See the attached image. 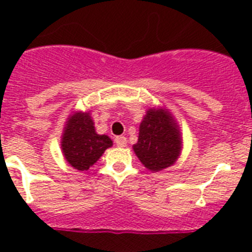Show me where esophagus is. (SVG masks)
Here are the masks:
<instances>
[{
	"instance_id": "esophagus-1",
	"label": "esophagus",
	"mask_w": 252,
	"mask_h": 252,
	"mask_svg": "<svg viewBox=\"0 0 252 252\" xmlns=\"http://www.w3.org/2000/svg\"><path fill=\"white\" fill-rule=\"evenodd\" d=\"M115 142H116V145L119 146V148H125L126 144H127V140H126V137L125 136H117L115 139Z\"/></svg>"
}]
</instances>
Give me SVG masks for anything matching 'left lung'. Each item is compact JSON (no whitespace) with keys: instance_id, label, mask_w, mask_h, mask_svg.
<instances>
[{"instance_id":"left-lung-1","label":"left lung","mask_w":252,"mask_h":252,"mask_svg":"<svg viewBox=\"0 0 252 252\" xmlns=\"http://www.w3.org/2000/svg\"><path fill=\"white\" fill-rule=\"evenodd\" d=\"M132 149L149 170L160 171L173 165L180 155L182 137L171 113L162 108L146 111Z\"/></svg>"}]
</instances>
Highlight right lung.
I'll return each instance as SVG.
<instances>
[{"label": "right lung", "instance_id": "right-lung-1", "mask_svg": "<svg viewBox=\"0 0 252 252\" xmlns=\"http://www.w3.org/2000/svg\"><path fill=\"white\" fill-rule=\"evenodd\" d=\"M111 146L110 137L95 132L90 112H75L69 116L62 136V150L73 168L79 171L88 170Z\"/></svg>", "mask_w": 252, "mask_h": 252}]
</instances>
